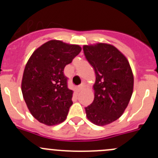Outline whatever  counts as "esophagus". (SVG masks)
<instances>
[{
    "label": "esophagus",
    "instance_id": "1",
    "mask_svg": "<svg viewBox=\"0 0 158 158\" xmlns=\"http://www.w3.org/2000/svg\"><path fill=\"white\" fill-rule=\"evenodd\" d=\"M85 88V83H82L80 85H79V89H80V90H82V89H83Z\"/></svg>",
    "mask_w": 158,
    "mask_h": 158
}]
</instances>
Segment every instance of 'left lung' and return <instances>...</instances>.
I'll use <instances>...</instances> for the list:
<instances>
[{
    "label": "left lung",
    "mask_w": 158,
    "mask_h": 158,
    "mask_svg": "<svg viewBox=\"0 0 158 158\" xmlns=\"http://www.w3.org/2000/svg\"><path fill=\"white\" fill-rule=\"evenodd\" d=\"M85 58L95 70V98L85 108L87 118L104 126L122 115L134 88V76L128 60L115 47L98 43L84 45Z\"/></svg>",
    "instance_id": "1"
}]
</instances>
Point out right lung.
Returning <instances> with one entry per match:
<instances>
[{
  "label": "right lung",
  "mask_w": 158,
  "mask_h": 158,
  "mask_svg": "<svg viewBox=\"0 0 158 158\" xmlns=\"http://www.w3.org/2000/svg\"><path fill=\"white\" fill-rule=\"evenodd\" d=\"M81 50L79 45L52 40L38 47L28 60L21 90L30 112L40 123L52 126L66 120L73 91L68 89L63 70Z\"/></svg>",
  "instance_id": "obj_1"
}]
</instances>
